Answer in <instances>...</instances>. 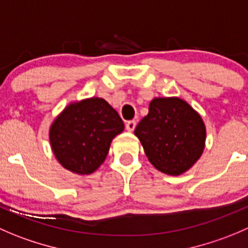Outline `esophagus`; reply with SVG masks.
<instances>
[{
	"label": "esophagus",
	"mask_w": 248,
	"mask_h": 248,
	"mask_svg": "<svg viewBox=\"0 0 248 248\" xmlns=\"http://www.w3.org/2000/svg\"><path fill=\"white\" fill-rule=\"evenodd\" d=\"M136 124H137V122L134 121V120H131V121H127L126 122V129L128 132H132L134 128H136Z\"/></svg>",
	"instance_id": "esophagus-1"
}]
</instances>
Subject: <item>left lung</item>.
<instances>
[{"mask_svg": "<svg viewBox=\"0 0 248 248\" xmlns=\"http://www.w3.org/2000/svg\"><path fill=\"white\" fill-rule=\"evenodd\" d=\"M154 167L170 175L186 172L200 158L206 127L200 115L179 98H155L134 129Z\"/></svg>", "mask_w": 248, "mask_h": 248, "instance_id": "obj_1", "label": "left lung"}]
</instances>
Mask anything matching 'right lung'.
I'll return each instance as SVG.
<instances>
[{
  "instance_id": "1",
  "label": "right lung",
  "mask_w": 248,
  "mask_h": 248,
  "mask_svg": "<svg viewBox=\"0 0 248 248\" xmlns=\"http://www.w3.org/2000/svg\"><path fill=\"white\" fill-rule=\"evenodd\" d=\"M124 128V121L109 103L90 98L64 109L50 126L49 140L64 168L91 174L104 162L111 140Z\"/></svg>"
}]
</instances>
